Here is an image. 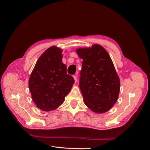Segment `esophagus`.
Returning <instances> with one entry per match:
<instances>
[{"label": "esophagus", "instance_id": "34e87169", "mask_svg": "<svg viewBox=\"0 0 150 150\" xmlns=\"http://www.w3.org/2000/svg\"><path fill=\"white\" fill-rule=\"evenodd\" d=\"M73 78H74L75 83H77V81H78V76H77V75H74L73 76Z\"/></svg>", "mask_w": 150, "mask_h": 150}]
</instances>
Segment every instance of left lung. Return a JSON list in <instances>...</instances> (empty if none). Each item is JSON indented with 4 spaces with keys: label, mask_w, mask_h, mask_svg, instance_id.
Here are the masks:
<instances>
[{
    "label": "left lung",
    "mask_w": 150,
    "mask_h": 150,
    "mask_svg": "<svg viewBox=\"0 0 150 150\" xmlns=\"http://www.w3.org/2000/svg\"><path fill=\"white\" fill-rule=\"evenodd\" d=\"M76 53L83 60L79 88L87 107L96 113H104L118 99L120 81L111 59L99 44L78 48Z\"/></svg>",
    "instance_id": "obj_1"
}]
</instances>
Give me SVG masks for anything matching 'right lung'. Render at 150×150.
Wrapping results in <instances>:
<instances>
[{"label":"right lung","instance_id":"add662e5","mask_svg":"<svg viewBox=\"0 0 150 150\" xmlns=\"http://www.w3.org/2000/svg\"><path fill=\"white\" fill-rule=\"evenodd\" d=\"M62 51L56 46L48 48L38 59L29 79L32 99L44 111L61 106L74 83L62 63Z\"/></svg>","mask_w":150,"mask_h":150}]
</instances>
